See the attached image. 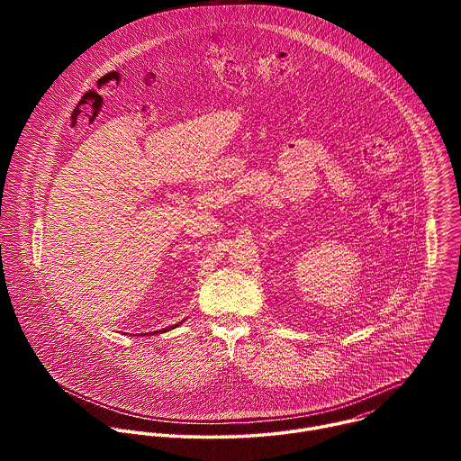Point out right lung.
Segmentation results:
<instances>
[{
  "instance_id": "right-lung-1",
  "label": "right lung",
  "mask_w": 461,
  "mask_h": 461,
  "mask_svg": "<svg viewBox=\"0 0 461 461\" xmlns=\"http://www.w3.org/2000/svg\"><path fill=\"white\" fill-rule=\"evenodd\" d=\"M178 324H175V326H169V328H166V330H158V332H167V330H173V328H176ZM158 332H155V334H158ZM144 336H151V332H148V334H144Z\"/></svg>"
}]
</instances>
